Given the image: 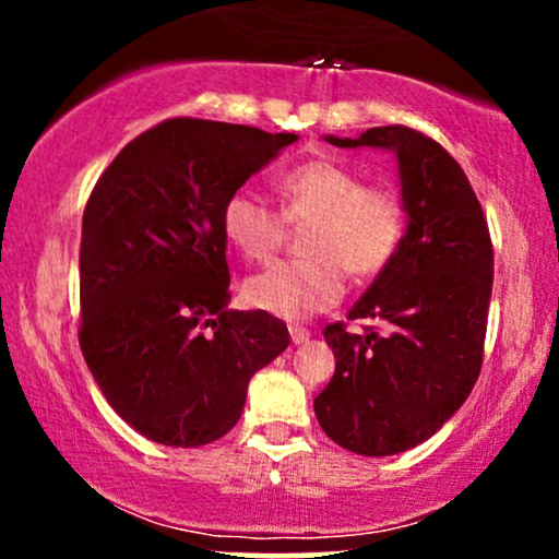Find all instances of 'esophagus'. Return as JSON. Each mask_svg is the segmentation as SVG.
Instances as JSON below:
<instances>
[{
	"label": "esophagus",
	"mask_w": 559,
	"mask_h": 559,
	"mask_svg": "<svg viewBox=\"0 0 559 559\" xmlns=\"http://www.w3.org/2000/svg\"><path fill=\"white\" fill-rule=\"evenodd\" d=\"M288 333H292L294 344H307L310 342V331L305 325H288Z\"/></svg>",
	"instance_id": "34e87169"
}]
</instances>
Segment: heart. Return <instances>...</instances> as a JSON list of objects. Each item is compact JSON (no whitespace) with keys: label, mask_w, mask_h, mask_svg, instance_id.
<instances>
[{"label":"heart","mask_w":559,"mask_h":559,"mask_svg":"<svg viewBox=\"0 0 559 559\" xmlns=\"http://www.w3.org/2000/svg\"><path fill=\"white\" fill-rule=\"evenodd\" d=\"M281 210L254 191L223 204V234L249 262H267L286 241L288 223L305 226L307 258L275 262L243 284L254 310L305 320L344 297L346 273L373 278L394 260L404 236V207L394 189L365 183L336 159H307L275 181Z\"/></svg>","instance_id":"1"}]
</instances>
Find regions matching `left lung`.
<instances>
[{
	"label": "left lung",
	"mask_w": 559,
	"mask_h": 559,
	"mask_svg": "<svg viewBox=\"0 0 559 559\" xmlns=\"http://www.w3.org/2000/svg\"><path fill=\"white\" fill-rule=\"evenodd\" d=\"M329 141L381 146L400 159L407 234L346 316L373 325H325L336 373L316 396L329 439L386 457L431 439L476 386L493 281L489 223L457 159L426 133L381 126Z\"/></svg>",
	"instance_id": "8db88e82"
}]
</instances>
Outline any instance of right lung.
<instances>
[{
    "label": "right lung",
    "mask_w": 559,
    "mask_h": 559,
    "mask_svg": "<svg viewBox=\"0 0 559 559\" xmlns=\"http://www.w3.org/2000/svg\"><path fill=\"white\" fill-rule=\"evenodd\" d=\"M297 133L170 118L99 176L81 228L79 344L115 413L165 447L241 418L249 378L288 346L284 320L228 310L223 204Z\"/></svg>",
    "instance_id": "obj_1"
}]
</instances>
